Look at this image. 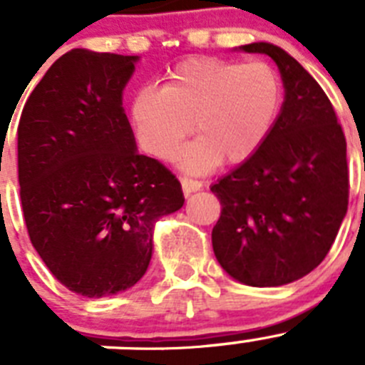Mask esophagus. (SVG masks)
<instances>
[{
  "mask_svg": "<svg viewBox=\"0 0 365 365\" xmlns=\"http://www.w3.org/2000/svg\"><path fill=\"white\" fill-rule=\"evenodd\" d=\"M180 183H182V189L185 194L196 192V190L202 189V185H203V183L198 182V180L187 178V176H182V178H180Z\"/></svg>",
  "mask_w": 365,
  "mask_h": 365,
  "instance_id": "obj_1",
  "label": "esophagus"
}]
</instances>
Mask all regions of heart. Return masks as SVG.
<instances>
[{
  "label": "heart",
  "mask_w": 365,
  "mask_h": 365,
  "mask_svg": "<svg viewBox=\"0 0 365 365\" xmlns=\"http://www.w3.org/2000/svg\"><path fill=\"white\" fill-rule=\"evenodd\" d=\"M281 106V77L270 64L189 57L167 71L160 91L133 97L131 120L144 151L158 160L175 158L192 123L200 138L180 162L198 173L220 160L250 158L270 135Z\"/></svg>",
  "instance_id": "heart-1"
}]
</instances>
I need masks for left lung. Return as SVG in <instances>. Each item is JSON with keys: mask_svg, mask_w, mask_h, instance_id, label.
Wrapping results in <instances>:
<instances>
[{"mask_svg": "<svg viewBox=\"0 0 365 365\" xmlns=\"http://www.w3.org/2000/svg\"><path fill=\"white\" fill-rule=\"evenodd\" d=\"M275 61L284 102L257 151L210 190L221 203L212 248L223 270L248 286H281L324 261L349 198L346 136L328 95L282 48L240 46Z\"/></svg>", "mask_w": 365, "mask_h": 365, "instance_id": "1", "label": "left lung"}]
</instances>
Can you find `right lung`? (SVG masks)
Masks as SVG:
<instances>
[{
  "label": "right lung",
  "mask_w": 365,
  "mask_h": 365,
  "mask_svg": "<svg viewBox=\"0 0 365 365\" xmlns=\"http://www.w3.org/2000/svg\"><path fill=\"white\" fill-rule=\"evenodd\" d=\"M136 56L75 48L25 102L18 178L30 241L53 277L84 297L145 274L158 217L182 209L178 178L136 151L122 91Z\"/></svg>",
  "instance_id": "1"
}]
</instances>
